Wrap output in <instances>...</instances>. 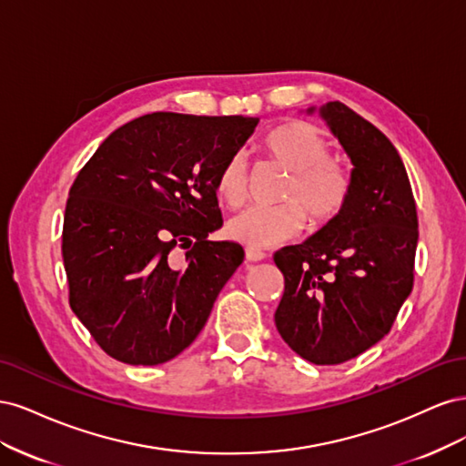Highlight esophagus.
<instances>
[{
  "instance_id": "1",
  "label": "esophagus",
  "mask_w": 466,
  "mask_h": 466,
  "mask_svg": "<svg viewBox=\"0 0 466 466\" xmlns=\"http://www.w3.org/2000/svg\"><path fill=\"white\" fill-rule=\"evenodd\" d=\"M245 257L248 262H258V260H264L266 258V252L258 250V248H252V247H247L245 248Z\"/></svg>"
}]
</instances>
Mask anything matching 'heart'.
<instances>
[{"label":"heart","instance_id":"obj_1","mask_svg":"<svg viewBox=\"0 0 466 466\" xmlns=\"http://www.w3.org/2000/svg\"><path fill=\"white\" fill-rule=\"evenodd\" d=\"M262 149L289 171L278 206L247 208L229 219L228 237L252 248L274 247L298 235L307 219L309 229H320L340 216L351 196V173L330 159V144L317 126L291 120L279 124L262 139ZM216 192L229 208L243 206L248 196L247 159L233 153L219 168Z\"/></svg>","mask_w":466,"mask_h":466}]
</instances>
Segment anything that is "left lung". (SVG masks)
Listing matches in <instances>:
<instances>
[{"instance_id":"obj_1","label":"left lung","mask_w":466,"mask_h":466,"mask_svg":"<svg viewBox=\"0 0 466 466\" xmlns=\"http://www.w3.org/2000/svg\"><path fill=\"white\" fill-rule=\"evenodd\" d=\"M320 116L354 163L351 196L340 216L305 243L274 252L284 274L274 320L295 354L338 365L389 334L410 295L418 214L389 137L344 103H327Z\"/></svg>"}]
</instances>
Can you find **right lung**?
Masks as SVG:
<instances>
[{
    "mask_svg": "<svg viewBox=\"0 0 466 466\" xmlns=\"http://www.w3.org/2000/svg\"><path fill=\"white\" fill-rule=\"evenodd\" d=\"M257 124L153 112L112 132L79 171L62 231L69 307L110 358L159 365L204 329L245 258L238 243L208 241L223 225L216 178Z\"/></svg>",
    "mask_w": 466,
    "mask_h": 466,
    "instance_id": "add662e5",
    "label": "right lung"
}]
</instances>
